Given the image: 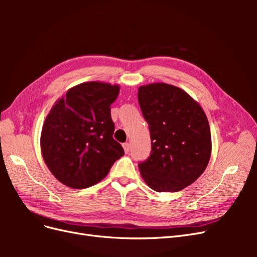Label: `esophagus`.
<instances>
[{
  "instance_id": "obj_1",
  "label": "esophagus",
  "mask_w": 257,
  "mask_h": 257,
  "mask_svg": "<svg viewBox=\"0 0 257 257\" xmlns=\"http://www.w3.org/2000/svg\"><path fill=\"white\" fill-rule=\"evenodd\" d=\"M123 149H124V152L128 153V151H130V144L128 143L123 144Z\"/></svg>"
}]
</instances>
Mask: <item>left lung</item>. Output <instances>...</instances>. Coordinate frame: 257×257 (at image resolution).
<instances>
[{"label":"left lung","instance_id":"left-lung-1","mask_svg":"<svg viewBox=\"0 0 257 257\" xmlns=\"http://www.w3.org/2000/svg\"><path fill=\"white\" fill-rule=\"evenodd\" d=\"M138 103L152 148L138 165L141 175L157 192L181 191L197 180L211 157L207 115L184 90L164 82L139 87Z\"/></svg>","mask_w":257,"mask_h":257}]
</instances>
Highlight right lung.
<instances>
[{
	"label": "right lung",
	"mask_w": 257,
	"mask_h": 257,
	"mask_svg": "<svg viewBox=\"0 0 257 257\" xmlns=\"http://www.w3.org/2000/svg\"><path fill=\"white\" fill-rule=\"evenodd\" d=\"M120 85L100 81L77 84L59 98L44 122L41 150L58 180L72 189L98 183L124 155L112 135L110 105Z\"/></svg>",
	"instance_id": "obj_1"
}]
</instances>
